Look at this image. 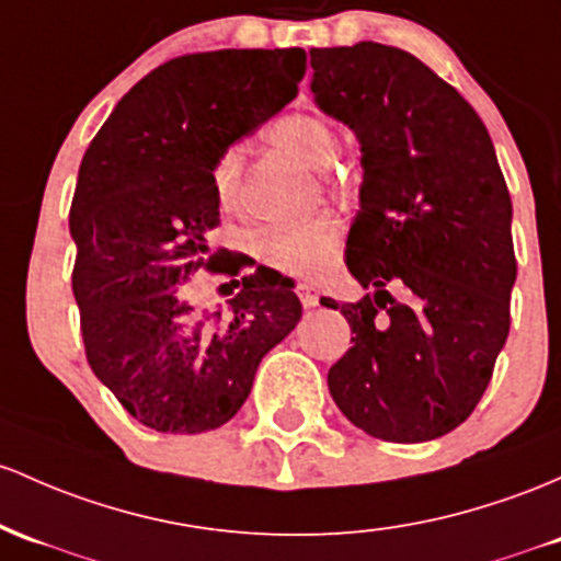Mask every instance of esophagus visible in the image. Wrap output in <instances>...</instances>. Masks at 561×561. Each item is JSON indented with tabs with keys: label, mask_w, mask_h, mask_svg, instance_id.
I'll return each instance as SVG.
<instances>
[{
	"label": "esophagus",
	"mask_w": 561,
	"mask_h": 561,
	"mask_svg": "<svg viewBox=\"0 0 561 561\" xmlns=\"http://www.w3.org/2000/svg\"><path fill=\"white\" fill-rule=\"evenodd\" d=\"M298 298L300 304H304V309H313V306H319V293L311 290L309 285L298 287Z\"/></svg>",
	"instance_id": "34e87169"
}]
</instances>
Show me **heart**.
<instances>
[{"instance_id":"heart-1","label":"heart","mask_w":561,"mask_h":561,"mask_svg":"<svg viewBox=\"0 0 561 561\" xmlns=\"http://www.w3.org/2000/svg\"><path fill=\"white\" fill-rule=\"evenodd\" d=\"M266 138L276 149L287 151L313 170H328L337 153V135L322 116L309 111H290L268 125ZM244 149L226 146L210 164V186L224 213L242 210ZM341 248V224L332 213H319L309 220L261 231L255 237V257L263 266L295 279H317L335 261Z\"/></svg>"}]
</instances>
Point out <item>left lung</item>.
Here are the masks:
<instances>
[{
  "instance_id": "obj_1",
  "label": "left lung",
  "mask_w": 561,
  "mask_h": 561,
  "mask_svg": "<svg viewBox=\"0 0 561 561\" xmlns=\"http://www.w3.org/2000/svg\"><path fill=\"white\" fill-rule=\"evenodd\" d=\"M311 92L362 146L341 309L351 346L328 373L343 415L383 442H428L471 415L508 337L511 196L488 127L399 47L311 50ZM389 286H399L393 299Z\"/></svg>"
}]
</instances>
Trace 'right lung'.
Segmentation results:
<instances>
[{"label": "right lung", "instance_id": "obj_1", "mask_svg": "<svg viewBox=\"0 0 561 561\" xmlns=\"http://www.w3.org/2000/svg\"><path fill=\"white\" fill-rule=\"evenodd\" d=\"M304 73V50L181 55L140 79L84 151L69 215L84 354L153 431L229 423L263 356L298 324L300 300L282 276L231 279L226 317H196L181 285L199 268L239 274V255L207 242L220 224L210 164L285 108Z\"/></svg>", "mask_w": 561, "mask_h": 561}]
</instances>
